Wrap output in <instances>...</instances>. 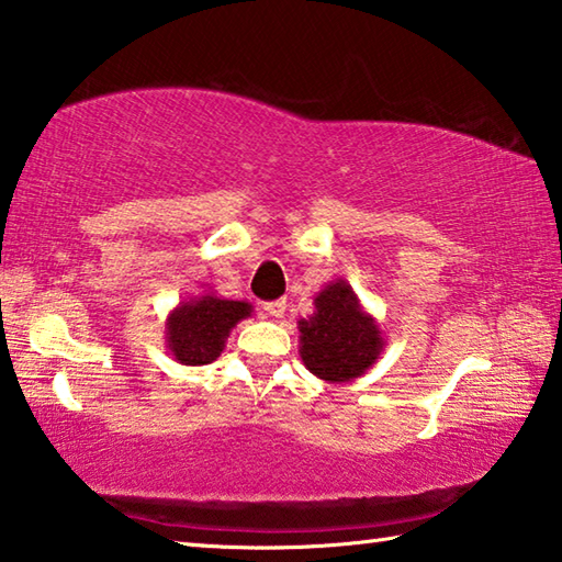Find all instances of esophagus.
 Here are the masks:
<instances>
[{
  "mask_svg": "<svg viewBox=\"0 0 562 562\" xmlns=\"http://www.w3.org/2000/svg\"><path fill=\"white\" fill-rule=\"evenodd\" d=\"M263 313L271 315V317H281L285 313V301L279 299V301H269L263 303Z\"/></svg>",
  "mask_w": 562,
  "mask_h": 562,
  "instance_id": "34e87169",
  "label": "esophagus"
}]
</instances>
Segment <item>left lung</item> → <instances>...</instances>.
Returning <instances> with one entry per match:
<instances>
[{"label":"left lung","mask_w":562,"mask_h":562,"mask_svg":"<svg viewBox=\"0 0 562 562\" xmlns=\"http://www.w3.org/2000/svg\"><path fill=\"white\" fill-rule=\"evenodd\" d=\"M313 315L299 321V352L311 374L342 384L379 362L386 347L384 330L352 285L335 279L313 295Z\"/></svg>","instance_id":"obj_1"}]
</instances>
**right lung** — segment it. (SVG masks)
<instances>
[{
  "label": "right lung",
  "mask_w": 562,
  "mask_h": 562,
  "mask_svg": "<svg viewBox=\"0 0 562 562\" xmlns=\"http://www.w3.org/2000/svg\"><path fill=\"white\" fill-rule=\"evenodd\" d=\"M254 305L247 301L222 299L205 289L193 299L181 301L166 315V347L178 364H210L222 355L232 327L247 321Z\"/></svg>",
  "instance_id": "1"
}]
</instances>
